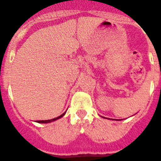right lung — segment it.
Listing matches in <instances>:
<instances>
[{
    "label": "right lung",
    "instance_id": "1",
    "mask_svg": "<svg viewBox=\"0 0 161 161\" xmlns=\"http://www.w3.org/2000/svg\"><path fill=\"white\" fill-rule=\"evenodd\" d=\"M64 115H65V113H63L62 115H60V116L56 117V118H54V119H46V120H37L36 122H38V123H50V122H52V121H54V120H56V119H60V118H61V117H62Z\"/></svg>",
    "mask_w": 161,
    "mask_h": 161
}]
</instances>
